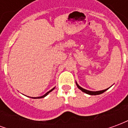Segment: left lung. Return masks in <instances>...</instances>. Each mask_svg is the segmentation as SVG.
Returning <instances> with one entry per match:
<instances>
[{"label":"left lung","instance_id":"left-lung-1","mask_svg":"<svg viewBox=\"0 0 128 128\" xmlns=\"http://www.w3.org/2000/svg\"><path fill=\"white\" fill-rule=\"evenodd\" d=\"M76 83V85L78 86V88L79 89H80L81 90L84 92H85L86 94H90V95H97V94H102V93H104L105 91H106L109 88H107V89H105V90H99V91H90V90H86V89L83 88H82L80 86H79V84L77 83V82H75Z\"/></svg>","mask_w":128,"mask_h":128}]
</instances>
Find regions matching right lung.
<instances>
[{
  "instance_id": "right-lung-1",
  "label": "right lung",
  "mask_w": 128,
  "mask_h": 128,
  "mask_svg": "<svg viewBox=\"0 0 128 128\" xmlns=\"http://www.w3.org/2000/svg\"><path fill=\"white\" fill-rule=\"evenodd\" d=\"M55 89V87L53 88H52L50 90H49V91H48L46 94H44V95H42V96H38V97H31V98H33V99H41V98H44V97H45V96H46V95H48V94L49 93V92H50L52 91V90H53Z\"/></svg>"
}]
</instances>
